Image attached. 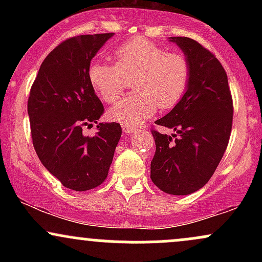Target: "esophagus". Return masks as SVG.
Here are the masks:
<instances>
[{
  "mask_svg": "<svg viewBox=\"0 0 262 262\" xmlns=\"http://www.w3.org/2000/svg\"><path fill=\"white\" fill-rule=\"evenodd\" d=\"M123 127V130L125 132V133H135V132H138L139 130V128L138 127H135V125H129V124H123L122 125Z\"/></svg>",
  "mask_w": 262,
  "mask_h": 262,
  "instance_id": "esophagus-1",
  "label": "esophagus"
}]
</instances>
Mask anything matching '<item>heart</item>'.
Returning <instances> with one entry per match:
<instances>
[{"mask_svg":"<svg viewBox=\"0 0 262 262\" xmlns=\"http://www.w3.org/2000/svg\"><path fill=\"white\" fill-rule=\"evenodd\" d=\"M114 64L93 61L87 70L92 89L106 103L121 97L127 77L134 76V93L111 108L110 117L135 125L150 118L156 108L173 107L187 89L189 61L185 54L167 52L144 37L130 39L114 52Z\"/></svg>","mask_w":262,"mask_h":262,"instance_id":"obj_1","label":"heart"}]
</instances>
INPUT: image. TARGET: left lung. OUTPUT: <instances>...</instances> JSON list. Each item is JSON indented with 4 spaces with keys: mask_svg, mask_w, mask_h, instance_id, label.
Listing matches in <instances>:
<instances>
[{
    "mask_svg": "<svg viewBox=\"0 0 262 262\" xmlns=\"http://www.w3.org/2000/svg\"><path fill=\"white\" fill-rule=\"evenodd\" d=\"M189 61V81L179 103L155 124L171 135L151 130L155 155L152 182L165 193L186 196L202 188L214 173L229 143L233 100L219 60L198 41L171 37Z\"/></svg>",
    "mask_w": 262,
    "mask_h": 262,
    "instance_id": "8db88e82",
    "label": "left lung"
}]
</instances>
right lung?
<instances>
[{
    "label": "right lung",
    "mask_w": 262,
    "mask_h": 262,
    "mask_svg": "<svg viewBox=\"0 0 262 262\" xmlns=\"http://www.w3.org/2000/svg\"><path fill=\"white\" fill-rule=\"evenodd\" d=\"M114 33L66 39L41 62L28 98L33 146L62 186L87 191L106 180L122 128L98 123L95 137L82 127L97 123L104 108L87 76L93 56Z\"/></svg>",
    "instance_id": "obj_1"
}]
</instances>
